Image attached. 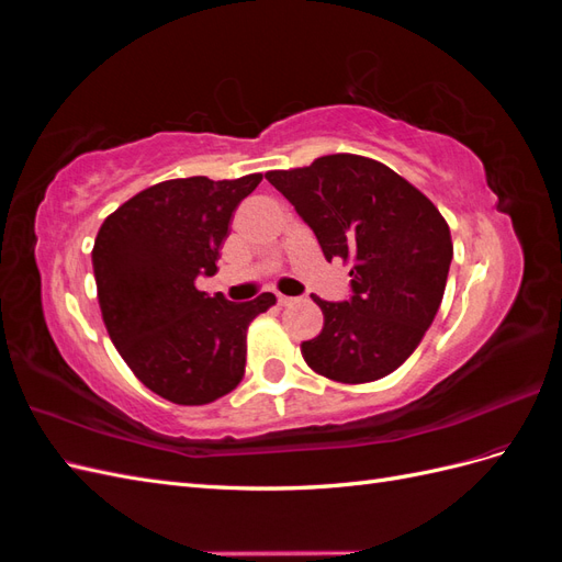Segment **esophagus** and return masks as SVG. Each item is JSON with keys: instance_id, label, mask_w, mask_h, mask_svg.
Masks as SVG:
<instances>
[{"instance_id": "obj_1", "label": "esophagus", "mask_w": 562, "mask_h": 562, "mask_svg": "<svg viewBox=\"0 0 562 562\" xmlns=\"http://www.w3.org/2000/svg\"><path fill=\"white\" fill-rule=\"evenodd\" d=\"M295 302V297H291V295H281L279 293V304H281V307H285V304H293Z\"/></svg>"}]
</instances>
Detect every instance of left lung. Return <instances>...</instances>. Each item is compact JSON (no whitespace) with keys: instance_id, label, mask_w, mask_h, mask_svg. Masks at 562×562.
<instances>
[{"instance_id":"obj_1","label":"left lung","mask_w":562,"mask_h":562,"mask_svg":"<svg viewBox=\"0 0 562 562\" xmlns=\"http://www.w3.org/2000/svg\"><path fill=\"white\" fill-rule=\"evenodd\" d=\"M312 227L326 260H351V297H314L323 330L302 342L318 375L345 384L386 378L422 342L446 293L450 227L417 187L359 155L265 176Z\"/></svg>"}]
</instances>
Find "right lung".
<instances>
[{
  "label": "right lung",
  "instance_id": "1",
  "mask_svg": "<svg viewBox=\"0 0 562 562\" xmlns=\"http://www.w3.org/2000/svg\"><path fill=\"white\" fill-rule=\"evenodd\" d=\"M260 180L262 173L159 182L119 206L95 236L108 333L135 378L166 401L203 405L244 380L246 330L277 297H209L196 279L217 271L234 211Z\"/></svg>",
  "mask_w": 562,
  "mask_h": 562
}]
</instances>
